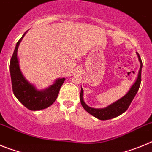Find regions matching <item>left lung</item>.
Here are the masks:
<instances>
[{"mask_svg":"<svg viewBox=\"0 0 152 152\" xmlns=\"http://www.w3.org/2000/svg\"><path fill=\"white\" fill-rule=\"evenodd\" d=\"M136 54H137L139 61L140 62V69H139L137 79H136V82L134 83V84L132 86L130 89L129 90V91L123 98L119 99L118 101L111 104H110L107 107H104V108H93V107L88 106L85 103L84 100H83V89L81 88L80 102H81L82 106L91 115L94 116V117L99 119V120H107L118 117L128 109L131 102L133 100L134 97L136 96V93L139 91V86H140L141 84V73H142V62L139 54L137 52H136Z\"/></svg>","mask_w":152,"mask_h":152,"instance_id":"left-lung-1","label":"left lung"}]
</instances>
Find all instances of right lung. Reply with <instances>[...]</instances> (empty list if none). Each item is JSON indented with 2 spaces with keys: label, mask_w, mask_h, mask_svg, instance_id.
<instances>
[{
  "label": "right lung",
  "mask_w": 152,
  "mask_h": 152,
  "mask_svg": "<svg viewBox=\"0 0 152 152\" xmlns=\"http://www.w3.org/2000/svg\"><path fill=\"white\" fill-rule=\"evenodd\" d=\"M26 32L23 34L21 39L17 42L13 56L10 59V72L11 77L12 88L16 98L26 108L31 110H39L47 108L55 102L65 79H56L54 84L45 90L36 89L33 85L26 79L20 70L17 57V50L19 45Z\"/></svg>",
  "instance_id": "add662e5"
}]
</instances>
